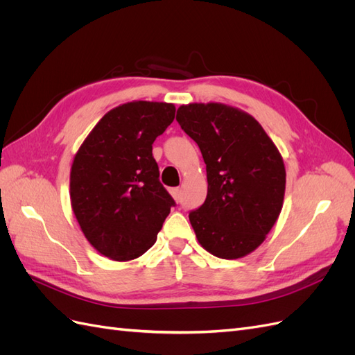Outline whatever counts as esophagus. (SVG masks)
Returning <instances> with one entry per match:
<instances>
[{
    "instance_id": "34e87169",
    "label": "esophagus",
    "mask_w": 355,
    "mask_h": 355,
    "mask_svg": "<svg viewBox=\"0 0 355 355\" xmlns=\"http://www.w3.org/2000/svg\"><path fill=\"white\" fill-rule=\"evenodd\" d=\"M170 194L173 196V198H175L176 201L180 200V189H179V188H171V189H170Z\"/></svg>"
}]
</instances>
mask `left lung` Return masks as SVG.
<instances>
[{
    "mask_svg": "<svg viewBox=\"0 0 355 355\" xmlns=\"http://www.w3.org/2000/svg\"><path fill=\"white\" fill-rule=\"evenodd\" d=\"M176 120L202 154L207 197L189 220L198 243L220 259L259 247L283 207V158L252 115L223 103H189Z\"/></svg>",
    "mask_w": 355,
    "mask_h": 355,
    "instance_id": "left-lung-1",
    "label": "left lung"
}]
</instances>
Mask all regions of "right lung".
Wrapping results in <instances>:
<instances>
[{"instance_id": "right-lung-1", "label": "right lung", "mask_w": 355, "mask_h": 355, "mask_svg": "<svg viewBox=\"0 0 355 355\" xmlns=\"http://www.w3.org/2000/svg\"><path fill=\"white\" fill-rule=\"evenodd\" d=\"M173 103L135 101L106 112L75 154L69 196L85 239L125 262L151 249L175 200L159 182L153 144L173 123Z\"/></svg>"}]
</instances>
